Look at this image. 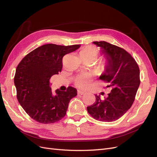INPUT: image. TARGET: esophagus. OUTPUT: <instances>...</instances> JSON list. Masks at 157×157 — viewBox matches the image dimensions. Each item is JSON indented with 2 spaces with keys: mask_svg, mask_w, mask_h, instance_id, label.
I'll use <instances>...</instances> for the list:
<instances>
[{
  "mask_svg": "<svg viewBox=\"0 0 157 157\" xmlns=\"http://www.w3.org/2000/svg\"><path fill=\"white\" fill-rule=\"evenodd\" d=\"M77 93H78V95H84V94H85V92H84L81 91V90H78Z\"/></svg>",
  "mask_w": 157,
  "mask_h": 157,
  "instance_id": "1",
  "label": "esophagus"
}]
</instances>
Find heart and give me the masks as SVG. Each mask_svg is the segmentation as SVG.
Masks as SVG:
<instances>
[{
	"instance_id": "1",
	"label": "heart",
	"mask_w": 157,
	"mask_h": 157,
	"mask_svg": "<svg viewBox=\"0 0 157 157\" xmlns=\"http://www.w3.org/2000/svg\"><path fill=\"white\" fill-rule=\"evenodd\" d=\"M99 54V50L94 46H86L80 50V57L84 58H92L96 59ZM108 61L107 59L103 60L101 65V67L103 70H105L108 67ZM92 79V76L90 73H82L80 74L75 79V85L78 88L84 89L86 88L90 84V81Z\"/></svg>"
}]
</instances>
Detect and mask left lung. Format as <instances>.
Segmentation results:
<instances>
[{
  "label": "left lung",
  "instance_id": "left-lung-1",
  "mask_svg": "<svg viewBox=\"0 0 157 157\" xmlns=\"http://www.w3.org/2000/svg\"><path fill=\"white\" fill-rule=\"evenodd\" d=\"M93 43L100 47L108 61V67L99 79L107 83V88L111 90L103 98L96 95V102L87 107V111L96 120L115 121L124 115L134 101L140 84V69L124 49L105 41Z\"/></svg>",
  "mask_w": 157,
  "mask_h": 157
}]
</instances>
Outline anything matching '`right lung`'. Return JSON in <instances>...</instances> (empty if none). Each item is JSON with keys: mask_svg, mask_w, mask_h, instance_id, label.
Listing matches in <instances>:
<instances>
[{"mask_svg": "<svg viewBox=\"0 0 157 157\" xmlns=\"http://www.w3.org/2000/svg\"><path fill=\"white\" fill-rule=\"evenodd\" d=\"M80 45H42L27 54L16 67L14 84L17 99L29 116L38 122L51 124L63 118L69 101L77 95L69 86L66 91L52 93L50 79L63 67V56Z\"/></svg>", "mask_w": 157, "mask_h": 157, "instance_id": "1", "label": "right lung"}]
</instances>
